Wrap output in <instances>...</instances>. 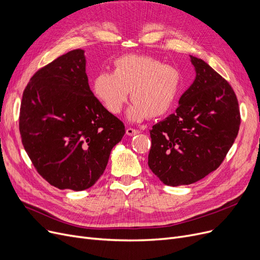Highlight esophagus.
Here are the masks:
<instances>
[{
    "label": "esophagus",
    "instance_id": "1",
    "mask_svg": "<svg viewBox=\"0 0 260 260\" xmlns=\"http://www.w3.org/2000/svg\"><path fill=\"white\" fill-rule=\"evenodd\" d=\"M126 133H127L128 135H135V134L140 133V130H139V129H134V128H131V127H129V128H127V130H126Z\"/></svg>",
    "mask_w": 260,
    "mask_h": 260
}]
</instances>
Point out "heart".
Returning a JSON list of instances; mask_svg holds the SVG:
<instances>
[{"label": "heart", "instance_id": "1", "mask_svg": "<svg viewBox=\"0 0 260 260\" xmlns=\"http://www.w3.org/2000/svg\"><path fill=\"white\" fill-rule=\"evenodd\" d=\"M182 88V73L153 57L125 55L113 62V72L94 77L92 91L112 114H118L130 92L133 104L128 116L132 120L159 117L174 106Z\"/></svg>", "mask_w": 260, "mask_h": 260}]
</instances>
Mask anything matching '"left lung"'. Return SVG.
Segmentation results:
<instances>
[{"label":"left lung","instance_id":"obj_1","mask_svg":"<svg viewBox=\"0 0 260 260\" xmlns=\"http://www.w3.org/2000/svg\"><path fill=\"white\" fill-rule=\"evenodd\" d=\"M197 76L176 112L150 130L148 165L169 186L203 179L223 162L240 127L231 84L203 60L190 56Z\"/></svg>","mask_w":260,"mask_h":260}]
</instances>
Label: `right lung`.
Segmentation results:
<instances>
[{
	"instance_id": "right-lung-1",
	"label": "right lung",
	"mask_w": 260,
	"mask_h": 260,
	"mask_svg": "<svg viewBox=\"0 0 260 260\" xmlns=\"http://www.w3.org/2000/svg\"><path fill=\"white\" fill-rule=\"evenodd\" d=\"M19 129L38 174L59 189L76 191L101 178L126 132L90 90L80 48L34 74L23 92Z\"/></svg>"
}]
</instances>
